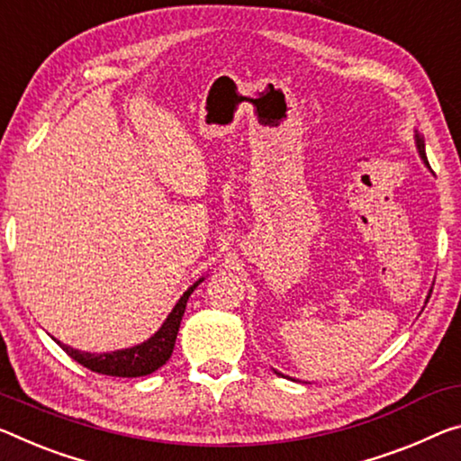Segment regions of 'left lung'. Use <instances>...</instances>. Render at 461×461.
<instances>
[{
    "label": "left lung",
    "instance_id": "1",
    "mask_svg": "<svg viewBox=\"0 0 461 461\" xmlns=\"http://www.w3.org/2000/svg\"><path fill=\"white\" fill-rule=\"evenodd\" d=\"M414 141H416V149H419V156H420V159H422V164H425L429 170H430V166H429V159H427V153H425V139H422V135L419 133V131H414ZM275 374H279V371H275ZM281 375V374H279Z\"/></svg>",
    "mask_w": 461,
    "mask_h": 461
}]
</instances>
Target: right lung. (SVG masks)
<instances>
[{"instance_id":"obj_1","label":"right lung","mask_w":461,"mask_h":461,"mask_svg":"<svg viewBox=\"0 0 461 461\" xmlns=\"http://www.w3.org/2000/svg\"><path fill=\"white\" fill-rule=\"evenodd\" d=\"M203 281L204 276H201L199 281H194L191 287L180 295L176 305H174L172 312L167 313V318L164 320V324L158 328V332L149 336L148 340H143L141 345L119 348L113 350V353H86V350H77L69 345H63V342L57 339L53 340L71 357L73 361L84 365V367L90 371H96V374L113 377L149 375L170 359L174 345H176V334L182 322V316H185L188 297H191L193 291L199 287V283Z\"/></svg>"}]
</instances>
